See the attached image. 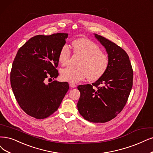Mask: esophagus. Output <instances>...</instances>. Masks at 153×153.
<instances>
[{
    "label": "esophagus",
    "mask_w": 153,
    "mask_h": 153,
    "mask_svg": "<svg viewBox=\"0 0 153 153\" xmlns=\"http://www.w3.org/2000/svg\"><path fill=\"white\" fill-rule=\"evenodd\" d=\"M69 86L71 87V88H76V85L75 84H74V83H71V82H69Z\"/></svg>",
    "instance_id": "esophagus-1"
}]
</instances>
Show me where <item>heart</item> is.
Instances as JSON below:
<instances>
[{"label": "heart", "instance_id": "obj_1", "mask_svg": "<svg viewBox=\"0 0 153 153\" xmlns=\"http://www.w3.org/2000/svg\"><path fill=\"white\" fill-rule=\"evenodd\" d=\"M73 52L80 56L81 59L78 69L67 67L61 71L64 81L77 83L86 78L89 81H97L102 76L108 69L109 59L106 54L94 42L87 38H79L72 43ZM71 53L66 45L62 47L59 54V62L62 65H66L69 61Z\"/></svg>", "mask_w": 153, "mask_h": 153}]
</instances>
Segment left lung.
<instances>
[{"label": "left lung", "mask_w": 153, "mask_h": 153, "mask_svg": "<svg viewBox=\"0 0 153 153\" xmlns=\"http://www.w3.org/2000/svg\"><path fill=\"white\" fill-rule=\"evenodd\" d=\"M94 35L106 49L109 65L92 85L77 86L81 96L77 106L86 120L105 123L117 116L125 106L132 88L133 71L125 50L108 39Z\"/></svg>", "instance_id": "obj_1"}]
</instances>
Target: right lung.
<instances>
[{"mask_svg":"<svg viewBox=\"0 0 153 153\" xmlns=\"http://www.w3.org/2000/svg\"><path fill=\"white\" fill-rule=\"evenodd\" d=\"M67 37L68 33L32 37L19 49L14 60L10 84L14 97L22 110L37 119L57 110L69 89L67 82L46 83L48 79L59 76V54Z\"/></svg>","mask_w":153,"mask_h":153,"instance_id":"1","label":"right lung"}]
</instances>
